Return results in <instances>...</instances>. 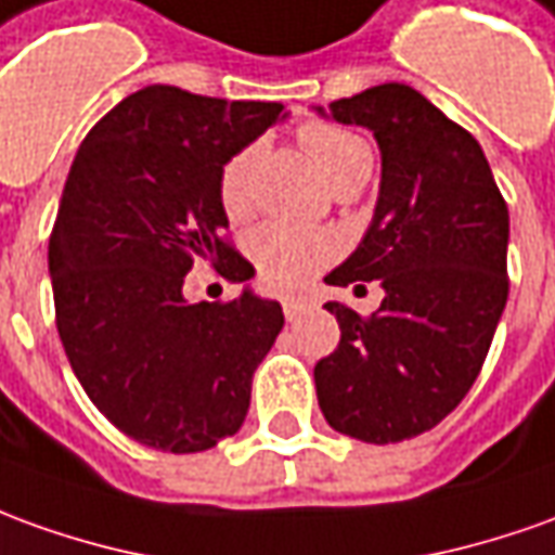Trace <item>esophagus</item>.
Wrapping results in <instances>:
<instances>
[{
	"mask_svg": "<svg viewBox=\"0 0 555 555\" xmlns=\"http://www.w3.org/2000/svg\"><path fill=\"white\" fill-rule=\"evenodd\" d=\"M308 308H311V305H308V301H305V299H286V301H284V314H286V320H289V323H293V320H299V317L305 314Z\"/></svg>",
	"mask_w": 555,
	"mask_h": 555,
	"instance_id": "34e87169",
	"label": "esophagus"
}]
</instances>
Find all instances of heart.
Here are the masks:
<instances>
[{
    "label": "heart",
    "instance_id": "b5f03b06",
    "mask_svg": "<svg viewBox=\"0 0 555 555\" xmlns=\"http://www.w3.org/2000/svg\"><path fill=\"white\" fill-rule=\"evenodd\" d=\"M301 144L308 156L314 159L317 171L326 178V183L335 190L341 183L372 175V147L369 141L335 124H308L299 132ZM256 144L241 147L229 156L220 178H217V193L220 205L232 220H244L254 211V166H256ZM250 256L262 281L274 289H299L308 284L317 271L326 266L335 256V241L314 232V229L286 227V223H266L256 229L250 238Z\"/></svg>",
    "mask_w": 555,
    "mask_h": 555
}]
</instances>
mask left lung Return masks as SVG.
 <instances>
[{
    "label": "left lung",
    "instance_id": "left-lung-1",
    "mask_svg": "<svg viewBox=\"0 0 555 555\" xmlns=\"http://www.w3.org/2000/svg\"><path fill=\"white\" fill-rule=\"evenodd\" d=\"M314 111L365 126L380 147L372 223L326 284L384 286L372 317L326 305L341 341L314 365L317 401L335 431L396 444L475 387L507 301V205L475 135L408 83Z\"/></svg>",
    "mask_w": 555,
    "mask_h": 555
}]
</instances>
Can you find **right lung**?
<instances>
[{"mask_svg": "<svg viewBox=\"0 0 555 555\" xmlns=\"http://www.w3.org/2000/svg\"><path fill=\"white\" fill-rule=\"evenodd\" d=\"M281 102H227L154 83L90 129L53 223L56 328L95 408L139 444L198 453L235 435L254 372L284 328L281 301L223 241L217 178L229 156L284 120ZM202 258L238 300L186 302Z\"/></svg>", "mask_w": 555, "mask_h": 555, "instance_id": "1", "label": "right lung"}]
</instances>
